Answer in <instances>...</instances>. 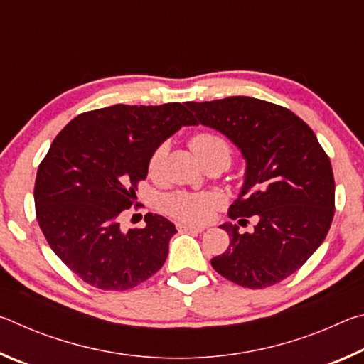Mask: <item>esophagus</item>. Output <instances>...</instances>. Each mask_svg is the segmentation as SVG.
<instances>
[{
  "mask_svg": "<svg viewBox=\"0 0 364 364\" xmlns=\"http://www.w3.org/2000/svg\"><path fill=\"white\" fill-rule=\"evenodd\" d=\"M176 226L180 231H191V232H202L205 230L204 226H194V225H186V223H178Z\"/></svg>",
  "mask_w": 364,
  "mask_h": 364,
  "instance_id": "obj_1",
  "label": "esophagus"
}]
</instances>
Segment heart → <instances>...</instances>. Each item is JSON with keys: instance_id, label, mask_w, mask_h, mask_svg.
Segmentation results:
<instances>
[{"instance_id": "b5f03b06", "label": "heart", "mask_w": 364, "mask_h": 364, "mask_svg": "<svg viewBox=\"0 0 364 364\" xmlns=\"http://www.w3.org/2000/svg\"><path fill=\"white\" fill-rule=\"evenodd\" d=\"M189 146L200 162L205 157L212 156V154H226V156H230V146L217 133H197L191 138ZM164 154L165 144L157 146L151 154V173L160 168ZM221 205H223V197H221V194L215 193V191H200V193H194V191H175V193H170L162 199V207L165 208V212L173 215L178 220L193 225L208 223Z\"/></svg>"}]
</instances>
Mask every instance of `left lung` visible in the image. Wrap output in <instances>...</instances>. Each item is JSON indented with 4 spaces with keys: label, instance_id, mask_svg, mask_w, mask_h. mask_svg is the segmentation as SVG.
<instances>
[{
    "label": "left lung",
    "instance_id": "left-lung-1",
    "mask_svg": "<svg viewBox=\"0 0 364 364\" xmlns=\"http://www.w3.org/2000/svg\"><path fill=\"white\" fill-rule=\"evenodd\" d=\"M186 106L196 123L226 134L247 160L230 218L239 225L258 218L254 232L220 226L230 245L212 258L213 269L242 287L278 284L301 268L331 228L336 183L329 156L311 128L278 104L231 96Z\"/></svg>",
    "mask_w": 364,
    "mask_h": 364
}]
</instances>
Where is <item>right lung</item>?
<instances>
[{
  "label": "right lung",
  "mask_w": 364,
  "mask_h": 364,
  "mask_svg": "<svg viewBox=\"0 0 364 364\" xmlns=\"http://www.w3.org/2000/svg\"><path fill=\"white\" fill-rule=\"evenodd\" d=\"M184 125H196L186 104H115L80 114L54 138L36 171L35 213L49 247L86 284L127 291L167 260L171 221L146 213L144 228L125 231L122 217L154 149Z\"/></svg>",
  "instance_id": "obj_1"
}]
</instances>
